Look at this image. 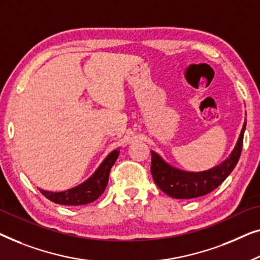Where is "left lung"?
Masks as SVG:
<instances>
[{"mask_svg":"<svg viewBox=\"0 0 260 260\" xmlns=\"http://www.w3.org/2000/svg\"><path fill=\"white\" fill-rule=\"evenodd\" d=\"M245 128L246 121H244L237 144L228 158L207 171L189 172L180 170L168 164L158 153L151 151V172L156 186L167 196L175 199L198 198L212 192L231 174L238 162Z\"/></svg>","mask_w":260,"mask_h":260,"instance_id":"left-lung-1","label":"left lung"}]
</instances>
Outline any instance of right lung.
<instances>
[{"label":"right lung","mask_w":260,"mask_h":260,"mask_svg":"<svg viewBox=\"0 0 260 260\" xmlns=\"http://www.w3.org/2000/svg\"><path fill=\"white\" fill-rule=\"evenodd\" d=\"M120 154V147L112 151L104 159L94 173L81 184L75 187L66 189L61 192H50L40 188V192L49 199L50 202L60 205H72V206H79V205H86L93 203L100 197L106 189L108 182L109 171L114 165L116 159Z\"/></svg>","instance_id":"1"}]
</instances>
